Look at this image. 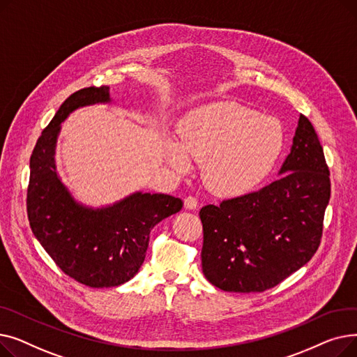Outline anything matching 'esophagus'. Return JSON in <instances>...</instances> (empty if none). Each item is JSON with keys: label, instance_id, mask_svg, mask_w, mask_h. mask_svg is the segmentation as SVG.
Returning a JSON list of instances; mask_svg holds the SVG:
<instances>
[{"label": "esophagus", "instance_id": "34e87169", "mask_svg": "<svg viewBox=\"0 0 357 357\" xmlns=\"http://www.w3.org/2000/svg\"><path fill=\"white\" fill-rule=\"evenodd\" d=\"M183 204H185V208H188V210H195V208L198 207V201H197V198H195V197H191V195L185 198Z\"/></svg>", "mask_w": 357, "mask_h": 357}]
</instances>
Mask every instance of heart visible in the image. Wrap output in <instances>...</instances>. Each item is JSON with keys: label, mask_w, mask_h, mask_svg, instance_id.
I'll use <instances>...</instances> for the list:
<instances>
[{"label": "heart", "mask_w": 357, "mask_h": 357, "mask_svg": "<svg viewBox=\"0 0 357 357\" xmlns=\"http://www.w3.org/2000/svg\"><path fill=\"white\" fill-rule=\"evenodd\" d=\"M181 140L165 142L166 160L181 172L192 159L204 162V182L220 195L248 192L272 171L284 149V128L275 117L231 101L190 112L179 126Z\"/></svg>", "instance_id": "heart-1"}]
</instances>
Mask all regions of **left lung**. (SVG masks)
Masks as SVG:
<instances>
[{"label": "left lung", "mask_w": 357, "mask_h": 357, "mask_svg": "<svg viewBox=\"0 0 357 357\" xmlns=\"http://www.w3.org/2000/svg\"><path fill=\"white\" fill-rule=\"evenodd\" d=\"M276 181L205 205L202 272L227 292H264L308 264L320 246L330 172L310 120L299 116Z\"/></svg>", "instance_id": "obj_1"}]
</instances>
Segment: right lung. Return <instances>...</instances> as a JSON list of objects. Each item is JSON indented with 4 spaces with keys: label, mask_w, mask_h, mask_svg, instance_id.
Instances as JSON below:
<instances>
[{
    "label": "right lung",
    "mask_w": 357,
    "mask_h": 357,
    "mask_svg": "<svg viewBox=\"0 0 357 357\" xmlns=\"http://www.w3.org/2000/svg\"><path fill=\"white\" fill-rule=\"evenodd\" d=\"M111 102L108 86L72 93L43 130L30 158L31 231L56 265L91 288L119 287L133 278L144 261L150 231L183 205L171 195L136 191L96 208L70 194L54 160L61 124L78 108Z\"/></svg>",
    "instance_id": "1"
}]
</instances>
